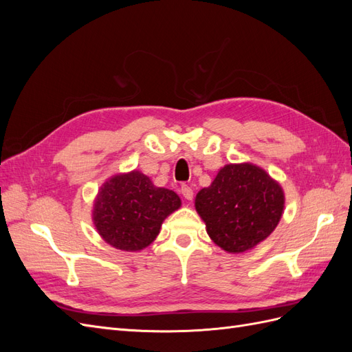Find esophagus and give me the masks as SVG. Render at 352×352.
I'll use <instances>...</instances> for the list:
<instances>
[{
	"mask_svg": "<svg viewBox=\"0 0 352 352\" xmlns=\"http://www.w3.org/2000/svg\"><path fill=\"white\" fill-rule=\"evenodd\" d=\"M180 192H182V195H184L188 201H190V199L194 198V190H192V188L188 186V185H182V186H180Z\"/></svg>",
	"mask_w": 352,
	"mask_h": 352,
	"instance_id": "1",
	"label": "esophagus"
}]
</instances>
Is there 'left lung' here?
I'll return each mask as SVG.
<instances>
[{
  "instance_id": "8db88e82",
  "label": "left lung",
  "mask_w": 352,
  "mask_h": 352,
  "mask_svg": "<svg viewBox=\"0 0 352 352\" xmlns=\"http://www.w3.org/2000/svg\"><path fill=\"white\" fill-rule=\"evenodd\" d=\"M285 192L278 180L252 163L226 164L195 197V210L211 241L230 254L257 247L279 225Z\"/></svg>"
}]
</instances>
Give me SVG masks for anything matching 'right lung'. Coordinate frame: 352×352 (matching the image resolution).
Returning <instances> with one entry per match:
<instances>
[{
    "mask_svg": "<svg viewBox=\"0 0 352 352\" xmlns=\"http://www.w3.org/2000/svg\"><path fill=\"white\" fill-rule=\"evenodd\" d=\"M182 206L179 195L158 188L140 170L105 180L94 201L92 221L100 236L122 251H141L154 242L163 221Z\"/></svg>",
    "mask_w": 352,
    "mask_h": 352,
    "instance_id": "add662e5",
    "label": "right lung"
}]
</instances>
